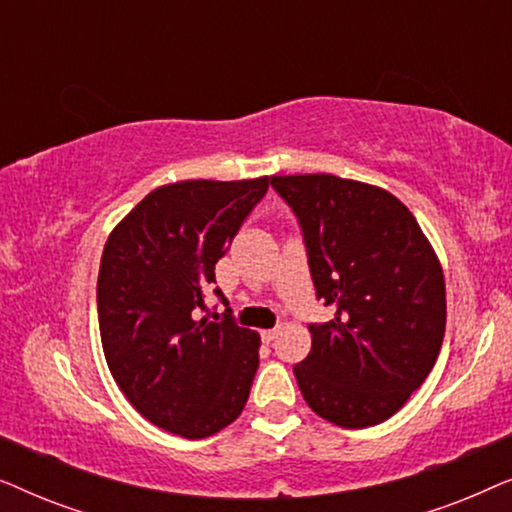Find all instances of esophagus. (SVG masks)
<instances>
[{"label":"esophagus","instance_id":"esophagus-1","mask_svg":"<svg viewBox=\"0 0 512 512\" xmlns=\"http://www.w3.org/2000/svg\"><path fill=\"white\" fill-rule=\"evenodd\" d=\"M277 333H279V328H268V331H261V338L265 342H272V340L277 338Z\"/></svg>","mask_w":512,"mask_h":512}]
</instances>
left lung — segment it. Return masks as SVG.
Here are the masks:
<instances>
[{"mask_svg": "<svg viewBox=\"0 0 512 512\" xmlns=\"http://www.w3.org/2000/svg\"><path fill=\"white\" fill-rule=\"evenodd\" d=\"M298 216L317 298L335 307L310 324L293 366L307 405L345 429L389 419L422 387L445 338V277L436 251L396 195L333 174L270 177Z\"/></svg>", "mask_w": 512, "mask_h": 512, "instance_id": "left-lung-1", "label": "left lung"}]
</instances>
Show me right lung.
Instances as JSON below:
<instances>
[{"mask_svg": "<svg viewBox=\"0 0 512 512\" xmlns=\"http://www.w3.org/2000/svg\"><path fill=\"white\" fill-rule=\"evenodd\" d=\"M268 186L270 177L160 186L104 244L97 277L104 359L132 408L177 436H214L249 398L261 335L230 314L223 321L193 314L216 284V261Z\"/></svg>", "mask_w": 512, "mask_h": 512, "instance_id": "add662e5", "label": "right lung"}]
</instances>
